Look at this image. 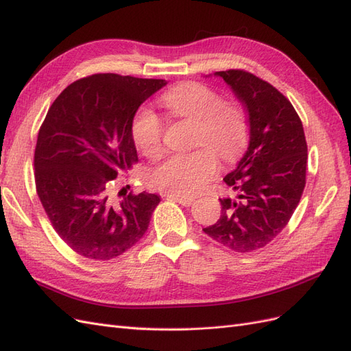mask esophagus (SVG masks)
I'll list each match as a JSON object with an SVG mask.
<instances>
[{
  "instance_id": "esophagus-1",
  "label": "esophagus",
  "mask_w": 351,
  "mask_h": 351,
  "mask_svg": "<svg viewBox=\"0 0 351 351\" xmlns=\"http://www.w3.org/2000/svg\"><path fill=\"white\" fill-rule=\"evenodd\" d=\"M165 197L169 199V200H176L183 206H190V205H192V202L195 200L193 196H186V195H180V193H167Z\"/></svg>"
}]
</instances>
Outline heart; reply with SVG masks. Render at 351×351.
<instances>
[{
  "instance_id": "1",
  "label": "heart",
  "mask_w": 351,
  "mask_h": 351,
  "mask_svg": "<svg viewBox=\"0 0 351 351\" xmlns=\"http://www.w3.org/2000/svg\"><path fill=\"white\" fill-rule=\"evenodd\" d=\"M161 104L176 119L195 121L193 143L200 147L168 156L149 173V183L171 193H199L219 171V159L213 150L231 161L246 145V115L236 105L226 104L217 90L195 82L168 90ZM132 137L146 156L155 158L162 152V123L151 110L143 108L136 114Z\"/></svg>"
}]
</instances>
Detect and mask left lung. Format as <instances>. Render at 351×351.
<instances>
[{
    "label": "left lung",
    "instance_id": "obj_1",
    "mask_svg": "<svg viewBox=\"0 0 351 351\" xmlns=\"http://www.w3.org/2000/svg\"><path fill=\"white\" fill-rule=\"evenodd\" d=\"M244 105L249 146L224 177L234 197H222L217 224L206 234L236 252H252L277 237L290 221L306 184L307 145L291 102L272 84L243 70L217 71Z\"/></svg>",
    "mask_w": 351,
    "mask_h": 351
}]
</instances>
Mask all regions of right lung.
<instances>
[{"instance_id": "1", "label": "right lung", "mask_w": 351, "mask_h": 351, "mask_svg": "<svg viewBox=\"0 0 351 351\" xmlns=\"http://www.w3.org/2000/svg\"><path fill=\"white\" fill-rule=\"evenodd\" d=\"M167 84L105 73L74 82L51 105L35 149L36 192L57 234L93 261L120 256L149 226L159 196L110 195L111 182L137 161L132 123Z\"/></svg>"}]
</instances>
